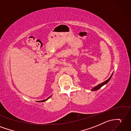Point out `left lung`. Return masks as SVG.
Returning <instances> with one entry per match:
<instances>
[{
  "label": "left lung",
  "mask_w": 131,
  "mask_h": 131,
  "mask_svg": "<svg viewBox=\"0 0 131 131\" xmlns=\"http://www.w3.org/2000/svg\"><path fill=\"white\" fill-rule=\"evenodd\" d=\"M112 75H113V74H112V75L110 77V78H109L108 80H107L106 81H105L104 82H103V83H101V84H99V85H98L97 86H95V87H94L93 89H92V91H95V90H98V89H99L100 88H101L102 86H103V85H104L105 84H107L108 82H109V81L111 80V78H112Z\"/></svg>",
  "instance_id": "left-lung-1"
}]
</instances>
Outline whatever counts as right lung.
I'll use <instances>...</instances> for the list:
<instances>
[{"mask_svg":"<svg viewBox=\"0 0 131 131\" xmlns=\"http://www.w3.org/2000/svg\"><path fill=\"white\" fill-rule=\"evenodd\" d=\"M51 96H50L49 97V98H47V99H45V100H41V101H38V102H43L46 101V100H48V99H49Z\"/></svg>","mask_w":131,"mask_h":131,"instance_id":"right-lung-1","label":"right lung"}]
</instances>
